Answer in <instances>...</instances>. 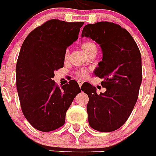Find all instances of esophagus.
Returning <instances> with one entry per match:
<instances>
[{"instance_id":"34e87169","label":"esophagus","mask_w":156,"mask_h":156,"mask_svg":"<svg viewBox=\"0 0 156 156\" xmlns=\"http://www.w3.org/2000/svg\"><path fill=\"white\" fill-rule=\"evenodd\" d=\"M77 82H78V84H79L80 88L82 86V84H83V80H77Z\"/></svg>"}]
</instances>
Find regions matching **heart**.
Listing matches in <instances>:
<instances>
[{"mask_svg": "<svg viewBox=\"0 0 156 156\" xmlns=\"http://www.w3.org/2000/svg\"><path fill=\"white\" fill-rule=\"evenodd\" d=\"M81 49L83 50V51L84 53L88 55L89 52L93 49H97V47H96L95 43H93V42H85V43H82L81 44ZM68 57V51L65 52V58H67ZM87 73V72L84 70H80L79 72H77V75L80 76H84V75Z\"/></svg>", "mask_w": 156, "mask_h": 156, "instance_id": "obj_1", "label": "heart"}]
</instances>
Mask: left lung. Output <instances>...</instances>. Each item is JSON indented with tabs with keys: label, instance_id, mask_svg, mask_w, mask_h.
Instances as JSON below:
<instances>
[{
	"label": "left lung",
	"instance_id": "obj_1",
	"mask_svg": "<svg viewBox=\"0 0 156 156\" xmlns=\"http://www.w3.org/2000/svg\"><path fill=\"white\" fill-rule=\"evenodd\" d=\"M81 37L100 45L102 60L94 73L103 79L105 93H97L86 83L82 91L88 94V123L101 132H111L126 122L136 104L142 84V58L135 41L126 29L112 22L86 25Z\"/></svg>",
	"mask_w": 156,
	"mask_h": 156
}]
</instances>
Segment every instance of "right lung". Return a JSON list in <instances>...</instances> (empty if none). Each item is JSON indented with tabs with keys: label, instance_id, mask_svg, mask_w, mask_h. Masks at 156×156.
Instances as JSON below:
<instances>
[{
	"label": "right lung",
	"instance_id": "1",
	"mask_svg": "<svg viewBox=\"0 0 156 156\" xmlns=\"http://www.w3.org/2000/svg\"><path fill=\"white\" fill-rule=\"evenodd\" d=\"M83 24L49 20L22 43L16 66L17 93L25 118L38 130L62 126L66 112L81 92L75 80L58 88L52 78L55 71L63 67L66 49L77 40Z\"/></svg>",
	"mask_w": 156,
	"mask_h": 156
}]
</instances>
